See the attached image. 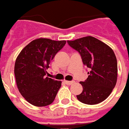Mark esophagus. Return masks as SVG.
Masks as SVG:
<instances>
[{"instance_id":"esophagus-1","label":"esophagus","mask_w":129,"mask_h":129,"mask_svg":"<svg viewBox=\"0 0 129 129\" xmlns=\"http://www.w3.org/2000/svg\"><path fill=\"white\" fill-rule=\"evenodd\" d=\"M75 83V81H73V80H72V81H65V83L66 84V85H72V84H73V83Z\"/></svg>"}]
</instances>
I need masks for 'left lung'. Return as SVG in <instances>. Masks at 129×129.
<instances>
[{"label":"left lung","mask_w":129,"mask_h":129,"mask_svg":"<svg viewBox=\"0 0 129 129\" xmlns=\"http://www.w3.org/2000/svg\"><path fill=\"white\" fill-rule=\"evenodd\" d=\"M67 42L78 51L83 64L89 69L87 78L80 82L83 90L77 95L78 100L87 105L104 101L112 92L117 80V61L113 50L91 36Z\"/></svg>","instance_id":"1"}]
</instances>
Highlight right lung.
<instances>
[{
  "instance_id": "right-lung-1",
  "label": "right lung",
  "mask_w": 129,
  "mask_h": 129,
  "mask_svg": "<svg viewBox=\"0 0 129 129\" xmlns=\"http://www.w3.org/2000/svg\"><path fill=\"white\" fill-rule=\"evenodd\" d=\"M66 43L65 40L39 38L27 44L17 57L14 70L17 86L31 105L44 107L54 101L61 81L46 77V70Z\"/></svg>"
}]
</instances>
